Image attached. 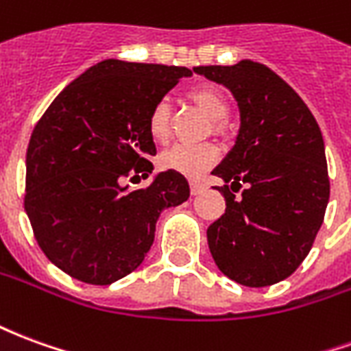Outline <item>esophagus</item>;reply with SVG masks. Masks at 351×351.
Listing matches in <instances>:
<instances>
[{"mask_svg":"<svg viewBox=\"0 0 351 351\" xmlns=\"http://www.w3.org/2000/svg\"><path fill=\"white\" fill-rule=\"evenodd\" d=\"M190 188H191V195H199L201 191L205 190V184H203V182H191Z\"/></svg>","mask_w":351,"mask_h":351,"instance_id":"esophagus-1","label":"esophagus"}]
</instances>
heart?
I'll list each match as a JSON object with an SVG mask.
<instances>
[{"mask_svg": "<svg viewBox=\"0 0 351 351\" xmlns=\"http://www.w3.org/2000/svg\"><path fill=\"white\" fill-rule=\"evenodd\" d=\"M190 97L210 120H214L216 130L221 128V120L228 116L229 105L223 93L218 92L216 88L201 86L193 88ZM148 133L150 137L165 145L171 137V103L165 97H161L152 105L150 114H148ZM218 148L210 143H201V145H175L169 148L167 152L161 154L160 165L167 171H175L178 175L197 178L210 169L218 161Z\"/></svg>", "mask_w": 351, "mask_h": 351, "instance_id": "1", "label": "heart"}]
</instances>
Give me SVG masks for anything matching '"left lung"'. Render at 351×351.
<instances>
[{
    "instance_id": "left-lung-1",
    "label": "left lung",
    "mask_w": 351,
    "mask_h": 351,
    "mask_svg": "<svg viewBox=\"0 0 351 351\" xmlns=\"http://www.w3.org/2000/svg\"><path fill=\"white\" fill-rule=\"evenodd\" d=\"M193 71L229 88L241 110L235 146L213 171L226 182L216 188L226 213L206 229L208 248L237 284L272 286L302 263L324 223L329 175L322 131L304 101L267 65L243 60Z\"/></svg>"
}]
</instances>
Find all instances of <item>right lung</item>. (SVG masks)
Segmentation results:
<instances>
[{
  "mask_svg": "<svg viewBox=\"0 0 351 351\" xmlns=\"http://www.w3.org/2000/svg\"><path fill=\"white\" fill-rule=\"evenodd\" d=\"M186 67L103 60L50 103L26 152L24 208L45 256L73 278L108 286L143 263L163 208L190 197L182 175L152 173L148 114Z\"/></svg>",
  "mask_w": 351,
  "mask_h": 351,
  "instance_id": "right-lung-1",
  "label": "right lung"
}]
</instances>
